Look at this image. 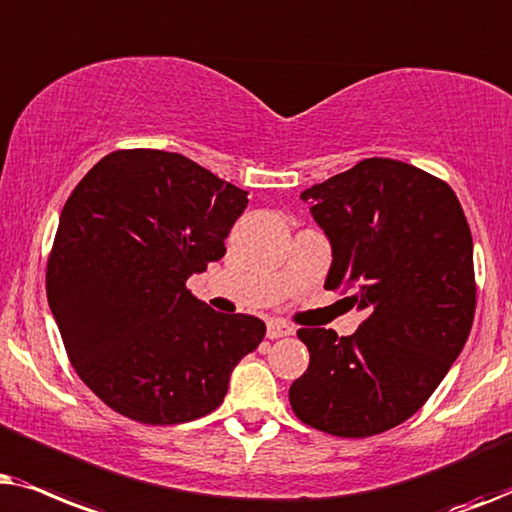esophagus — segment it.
Instances as JSON below:
<instances>
[{"mask_svg":"<svg viewBox=\"0 0 512 512\" xmlns=\"http://www.w3.org/2000/svg\"><path fill=\"white\" fill-rule=\"evenodd\" d=\"M292 327L288 323H283V320H269L267 323V337L269 339H281V337H288L292 335Z\"/></svg>","mask_w":512,"mask_h":512,"instance_id":"34e87169","label":"esophagus"}]
</instances>
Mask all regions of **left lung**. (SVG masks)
I'll list each match as a JSON object with an SVG mask.
<instances>
[{
    "mask_svg": "<svg viewBox=\"0 0 512 512\" xmlns=\"http://www.w3.org/2000/svg\"><path fill=\"white\" fill-rule=\"evenodd\" d=\"M332 245L325 290H353L367 318L351 337L302 327L309 367L292 381L304 424L367 438L431 398L475 316L473 238L452 187L393 159H365L302 192Z\"/></svg>",
    "mask_w": 512,
    "mask_h": 512,
    "instance_id": "left-lung-1",
    "label": "left lung"
}]
</instances>
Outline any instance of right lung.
Instances as JSON below:
<instances>
[{"instance_id": "add662e5", "label": "right lung", "mask_w": 512, "mask_h": 512, "mask_svg": "<svg viewBox=\"0 0 512 512\" xmlns=\"http://www.w3.org/2000/svg\"><path fill=\"white\" fill-rule=\"evenodd\" d=\"M248 192L163 149L107 154L74 187L46 267L70 363L102 403L168 426L222 405L267 325L217 313L187 278L222 260Z\"/></svg>"}]
</instances>
